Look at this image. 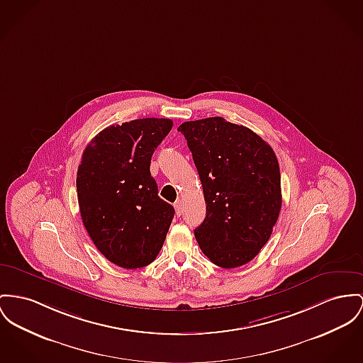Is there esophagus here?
Listing matches in <instances>:
<instances>
[{
	"mask_svg": "<svg viewBox=\"0 0 363 363\" xmlns=\"http://www.w3.org/2000/svg\"><path fill=\"white\" fill-rule=\"evenodd\" d=\"M174 209H176V215L180 216L183 213V209H184V205H183V201L182 199H177L174 202Z\"/></svg>",
	"mask_w": 363,
	"mask_h": 363,
	"instance_id": "1",
	"label": "esophagus"
}]
</instances>
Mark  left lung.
<instances>
[{
    "label": "left lung",
    "mask_w": 363,
    "mask_h": 363,
    "mask_svg": "<svg viewBox=\"0 0 363 363\" xmlns=\"http://www.w3.org/2000/svg\"><path fill=\"white\" fill-rule=\"evenodd\" d=\"M206 203L194 234L203 255L223 268L253 260L271 237L281 206V173L271 145L221 117L183 122Z\"/></svg>",
    "instance_id": "1"
}]
</instances>
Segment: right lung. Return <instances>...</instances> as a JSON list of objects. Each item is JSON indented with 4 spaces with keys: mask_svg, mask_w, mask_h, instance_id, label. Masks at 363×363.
<instances>
[{
    "mask_svg": "<svg viewBox=\"0 0 363 363\" xmlns=\"http://www.w3.org/2000/svg\"><path fill=\"white\" fill-rule=\"evenodd\" d=\"M169 118H142L103 129L86 145L77 172L82 223L116 266H148L167 238L173 206L158 196L151 157L172 129Z\"/></svg>",
    "mask_w": 363,
    "mask_h": 363,
    "instance_id": "add662e5",
    "label": "right lung"
}]
</instances>
